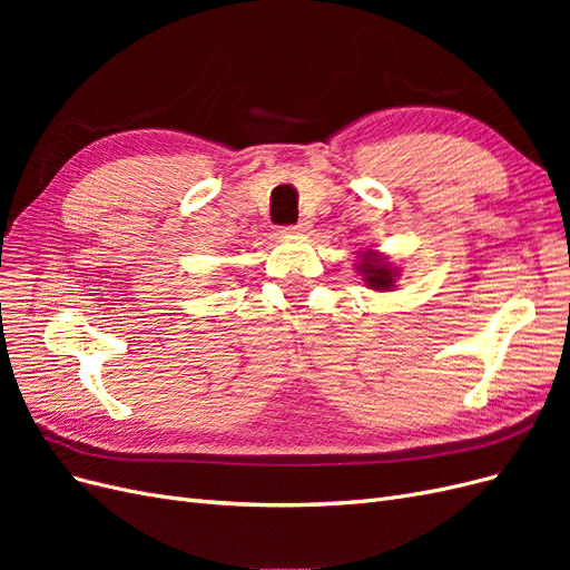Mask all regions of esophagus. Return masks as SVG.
<instances>
[{"instance_id": "obj_1", "label": "esophagus", "mask_w": 570, "mask_h": 570, "mask_svg": "<svg viewBox=\"0 0 570 570\" xmlns=\"http://www.w3.org/2000/svg\"><path fill=\"white\" fill-rule=\"evenodd\" d=\"M308 230H312V226H308L306 220H299L297 226H289V228H285L283 233H289V235H306Z\"/></svg>"}]
</instances>
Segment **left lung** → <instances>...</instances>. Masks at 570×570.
Here are the masks:
<instances>
[{
  "label": "left lung",
  "mask_w": 570,
  "mask_h": 570,
  "mask_svg": "<svg viewBox=\"0 0 570 570\" xmlns=\"http://www.w3.org/2000/svg\"><path fill=\"white\" fill-rule=\"evenodd\" d=\"M356 271L364 275L366 287L377 292H390L394 287L396 275H400V268H394L383 254H377L373 249L361 252Z\"/></svg>",
  "instance_id": "8db88e82"
}]
</instances>
